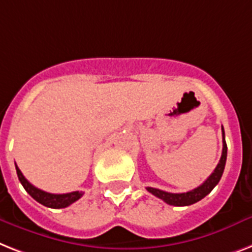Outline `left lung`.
Masks as SVG:
<instances>
[{"instance_id": "obj_1", "label": "left lung", "mask_w": 252, "mask_h": 252, "mask_svg": "<svg viewBox=\"0 0 252 252\" xmlns=\"http://www.w3.org/2000/svg\"><path fill=\"white\" fill-rule=\"evenodd\" d=\"M222 130V153L220 161L216 165L214 172L210 175L206 181H204L202 185H199L195 189L190 190V191H186V193H168V191H164V190L155 189V188H146L147 191L151 193L155 197H158L159 199L164 200L167 204H171V206H190V204L197 203L200 199H203L207 194L211 193V190L214 189L215 186L218 185L220 179H221L222 172H224V168H225L226 163V151H228V147H226L225 142V133H224V128L221 126Z\"/></svg>"}]
</instances>
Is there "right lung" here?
<instances>
[{"mask_svg": "<svg viewBox=\"0 0 252 252\" xmlns=\"http://www.w3.org/2000/svg\"><path fill=\"white\" fill-rule=\"evenodd\" d=\"M16 173H18V179H19L20 184L23 185L26 191L30 194L31 197L33 198L34 200H37L38 203L44 204L46 207L50 208H64L68 207L69 204H72L73 202H76L77 199L83 197V191H72V193H66V194H52L46 193L44 190L38 189L36 186L28 181L23 176V173L20 172V169L18 168V165L15 164Z\"/></svg>", "mask_w": 252, "mask_h": 252, "instance_id": "obj_1", "label": "right lung"}]
</instances>
